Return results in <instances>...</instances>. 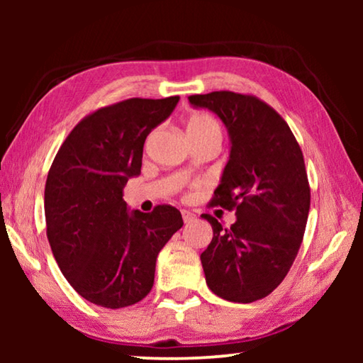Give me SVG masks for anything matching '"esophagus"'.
<instances>
[{"label":"esophagus","instance_id":"1","mask_svg":"<svg viewBox=\"0 0 363 363\" xmlns=\"http://www.w3.org/2000/svg\"><path fill=\"white\" fill-rule=\"evenodd\" d=\"M181 214H182V219H184V223H186V224L192 223V220L195 219V214H194V213H190V211L182 210V211H181Z\"/></svg>","mask_w":363,"mask_h":363}]
</instances>
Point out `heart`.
<instances>
[{
	"instance_id": "b5f03b06",
	"label": "heart",
	"mask_w": 363,
	"mask_h": 363,
	"mask_svg": "<svg viewBox=\"0 0 363 363\" xmlns=\"http://www.w3.org/2000/svg\"><path fill=\"white\" fill-rule=\"evenodd\" d=\"M187 133H216L220 134L218 121L206 113H195L187 123Z\"/></svg>"
}]
</instances>
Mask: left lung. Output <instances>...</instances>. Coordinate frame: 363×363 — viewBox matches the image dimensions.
<instances>
[{"label": "left lung", "mask_w": 363, "mask_h": 363, "mask_svg": "<svg viewBox=\"0 0 363 363\" xmlns=\"http://www.w3.org/2000/svg\"><path fill=\"white\" fill-rule=\"evenodd\" d=\"M194 107L216 113L230 152L211 203L235 210L237 220L213 227L201 253L206 285L232 303H253L277 288L303 242L311 190L303 152L286 121L255 96L232 91L190 96Z\"/></svg>", "instance_id": "1"}]
</instances>
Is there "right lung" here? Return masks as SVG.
Here are the masks:
<instances>
[{"mask_svg":"<svg viewBox=\"0 0 363 363\" xmlns=\"http://www.w3.org/2000/svg\"><path fill=\"white\" fill-rule=\"evenodd\" d=\"M179 96L99 108L67 136L45 189L46 233L64 277L89 303L120 309L150 293L157 256L182 227L179 210H130L123 189L140 174L145 138Z\"/></svg>","mask_w":363,"mask_h":363,"instance_id":"right-lung-1","label":"right lung"}]
</instances>
